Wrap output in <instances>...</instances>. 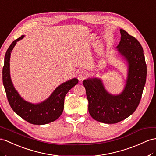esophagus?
Returning <instances> with one entry per match:
<instances>
[{
    "instance_id": "1",
    "label": "esophagus",
    "mask_w": 156,
    "mask_h": 156,
    "mask_svg": "<svg viewBox=\"0 0 156 156\" xmlns=\"http://www.w3.org/2000/svg\"><path fill=\"white\" fill-rule=\"evenodd\" d=\"M86 73L85 71H83L82 70H80L78 73L77 78L79 80V81L83 80V79L86 78Z\"/></svg>"
}]
</instances>
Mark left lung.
Segmentation results:
<instances>
[{
    "mask_svg": "<svg viewBox=\"0 0 156 156\" xmlns=\"http://www.w3.org/2000/svg\"><path fill=\"white\" fill-rule=\"evenodd\" d=\"M117 51L129 65L126 84L122 92L112 95L105 89L101 79L88 78L83 84L88 100V111L95 121L117 123L133 114L138 107L144 87L147 66L142 47L138 40L121 29Z\"/></svg>",
    "mask_w": 156,
    "mask_h": 156,
    "instance_id": "8db88e82",
    "label": "left lung"
}]
</instances>
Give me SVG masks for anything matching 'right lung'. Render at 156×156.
I'll return each instance as SVG.
<instances>
[{"mask_svg":"<svg viewBox=\"0 0 156 156\" xmlns=\"http://www.w3.org/2000/svg\"><path fill=\"white\" fill-rule=\"evenodd\" d=\"M24 35L16 39L7 49L2 69V82L8 101L11 108L20 117L33 125H45L55 121L61 116L64 109L66 94L78 83L77 78H73L58 86L50 96L44 101L34 104L25 101L15 90L10 74V58L11 52L20 40Z\"/></svg>","mask_w":156,"mask_h":156,"instance_id":"right-lung-1","label":"right lung"}]
</instances>
